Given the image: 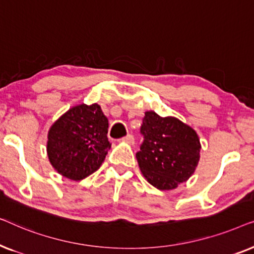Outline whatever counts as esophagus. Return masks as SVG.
<instances>
[{
    "instance_id": "esophagus-1",
    "label": "esophagus",
    "mask_w": 254,
    "mask_h": 254,
    "mask_svg": "<svg viewBox=\"0 0 254 254\" xmlns=\"http://www.w3.org/2000/svg\"><path fill=\"white\" fill-rule=\"evenodd\" d=\"M134 136L131 134H128V135H126V136L124 137V141H127V142H129V143H134Z\"/></svg>"
}]
</instances>
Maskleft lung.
<instances>
[{
  "instance_id": "left-lung-1",
  "label": "left lung",
  "mask_w": 254,
  "mask_h": 254,
  "mask_svg": "<svg viewBox=\"0 0 254 254\" xmlns=\"http://www.w3.org/2000/svg\"><path fill=\"white\" fill-rule=\"evenodd\" d=\"M143 141L136 158L140 170L156 189L173 190L192 176L200 158V141L190 126L173 117L144 113Z\"/></svg>"
}]
</instances>
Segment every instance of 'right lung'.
<instances>
[{"label":"right lung","mask_w":254,"mask_h":254,"mask_svg":"<svg viewBox=\"0 0 254 254\" xmlns=\"http://www.w3.org/2000/svg\"><path fill=\"white\" fill-rule=\"evenodd\" d=\"M107 129L109 120L98 104L72 107L48 131L51 164L65 178H86L99 169L110 150Z\"/></svg>","instance_id":"obj_1"}]
</instances>
